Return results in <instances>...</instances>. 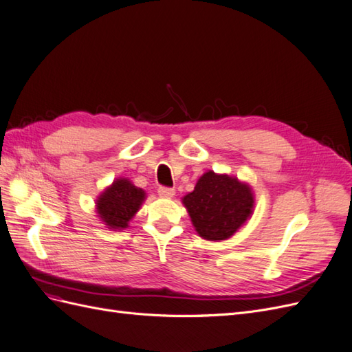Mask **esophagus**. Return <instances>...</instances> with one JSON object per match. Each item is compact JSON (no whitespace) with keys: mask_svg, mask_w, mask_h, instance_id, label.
<instances>
[{"mask_svg":"<svg viewBox=\"0 0 352 352\" xmlns=\"http://www.w3.org/2000/svg\"><path fill=\"white\" fill-rule=\"evenodd\" d=\"M175 194H176L175 189H172V188H166V186L158 188V195L163 198H173Z\"/></svg>","mask_w":352,"mask_h":352,"instance_id":"34e87169","label":"esophagus"}]
</instances>
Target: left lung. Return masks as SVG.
Here are the masks:
<instances>
[{
	"label": "left lung",
	"instance_id": "obj_1",
	"mask_svg": "<svg viewBox=\"0 0 352 352\" xmlns=\"http://www.w3.org/2000/svg\"><path fill=\"white\" fill-rule=\"evenodd\" d=\"M182 204L198 235L219 242L232 238L251 219L255 198L247 182L208 170L197 180L192 192L182 198Z\"/></svg>",
	"mask_w": 352,
	"mask_h": 352
}]
</instances>
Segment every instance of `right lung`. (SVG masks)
<instances>
[{
  "label": "right lung",
  "instance_id": "obj_1",
  "mask_svg": "<svg viewBox=\"0 0 352 352\" xmlns=\"http://www.w3.org/2000/svg\"><path fill=\"white\" fill-rule=\"evenodd\" d=\"M145 190L135 186L127 177H117L95 201V210L105 228L123 230L140 211L145 201Z\"/></svg>",
  "mask_w": 352,
  "mask_h": 352
}]
</instances>
